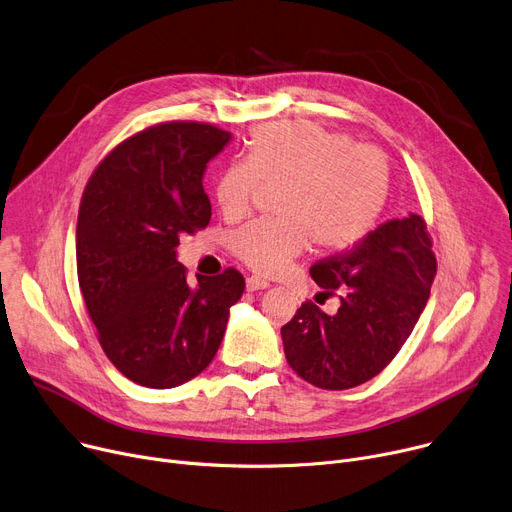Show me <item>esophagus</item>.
I'll use <instances>...</instances> for the list:
<instances>
[{"label":"esophagus","instance_id":"esophagus-1","mask_svg":"<svg viewBox=\"0 0 512 512\" xmlns=\"http://www.w3.org/2000/svg\"><path fill=\"white\" fill-rule=\"evenodd\" d=\"M265 288H269V282H267V280H263V278H259V276H249V278H247V290H249V292L265 290Z\"/></svg>","mask_w":512,"mask_h":512}]
</instances>
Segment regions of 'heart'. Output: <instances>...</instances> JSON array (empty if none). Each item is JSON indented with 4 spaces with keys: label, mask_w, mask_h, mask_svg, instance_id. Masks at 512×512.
<instances>
[{
    "label": "heart",
    "mask_w": 512,
    "mask_h": 512,
    "mask_svg": "<svg viewBox=\"0 0 512 512\" xmlns=\"http://www.w3.org/2000/svg\"><path fill=\"white\" fill-rule=\"evenodd\" d=\"M280 187L276 214L238 228L232 253L261 274H276L309 243L325 253L356 247L379 224L391 195L385 152L309 121L253 131L247 160L228 164L214 187L224 218H243L259 187Z\"/></svg>",
    "instance_id": "b5f03b06"
}]
</instances>
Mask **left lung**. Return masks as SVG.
Returning a JSON list of instances; mask_svg holds the SVG:
<instances>
[{"mask_svg":"<svg viewBox=\"0 0 512 512\" xmlns=\"http://www.w3.org/2000/svg\"><path fill=\"white\" fill-rule=\"evenodd\" d=\"M311 276L335 315L311 300L282 327L284 354L300 379L327 391L370 381L414 331L436 276L426 222L418 214L389 220L346 253L317 261Z\"/></svg>","mask_w":512,"mask_h":512,"instance_id":"8db88e82","label":"left lung"}]
</instances>
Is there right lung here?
Instances as JSON below:
<instances>
[{"label":"right lung","instance_id":"1","mask_svg":"<svg viewBox=\"0 0 512 512\" xmlns=\"http://www.w3.org/2000/svg\"><path fill=\"white\" fill-rule=\"evenodd\" d=\"M230 133L166 121L115 146L84 189L76 226L78 282L98 342L115 368L150 389L179 387L214 360L241 271L197 276L177 261L183 232L206 228L201 179Z\"/></svg>","mask_w":512,"mask_h":512}]
</instances>
